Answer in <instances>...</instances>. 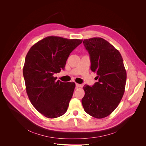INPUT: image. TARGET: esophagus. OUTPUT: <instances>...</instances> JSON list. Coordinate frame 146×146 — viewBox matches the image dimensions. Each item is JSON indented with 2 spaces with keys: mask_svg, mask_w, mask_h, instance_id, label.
Returning a JSON list of instances; mask_svg holds the SVG:
<instances>
[{
  "mask_svg": "<svg viewBox=\"0 0 146 146\" xmlns=\"http://www.w3.org/2000/svg\"><path fill=\"white\" fill-rule=\"evenodd\" d=\"M76 86L77 88H80V87L82 86L81 84H78V83H76Z\"/></svg>",
  "mask_w": 146,
  "mask_h": 146,
  "instance_id": "esophagus-1",
  "label": "esophagus"
}]
</instances>
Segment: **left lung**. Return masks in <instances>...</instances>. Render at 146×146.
<instances>
[{"instance_id": "1", "label": "left lung", "mask_w": 146, "mask_h": 146, "mask_svg": "<svg viewBox=\"0 0 146 146\" xmlns=\"http://www.w3.org/2000/svg\"><path fill=\"white\" fill-rule=\"evenodd\" d=\"M83 43L98 82L91 86L84 85L82 105L90 116L104 118L116 108L124 92L127 74L123 60L119 52L103 38L84 39Z\"/></svg>"}]
</instances>
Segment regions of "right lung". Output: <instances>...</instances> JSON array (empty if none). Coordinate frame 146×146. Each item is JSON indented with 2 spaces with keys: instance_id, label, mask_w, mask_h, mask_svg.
Listing matches in <instances>:
<instances>
[{
  "instance_id": "add662e5",
  "label": "right lung",
  "mask_w": 146,
  "mask_h": 146,
  "mask_svg": "<svg viewBox=\"0 0 146 146\" xmlns=\"http://www.w3.org/2000/svg\"><path fill=\"white\" fill-rule=\"evenodd\" d=\"M82 42L48 36L34 44L26 55L23 76L27 95L33 107L48 118L67 111L76 85L56 80L54 75L64 69L70 54Z\"/></svg>"
}]
</instances>
